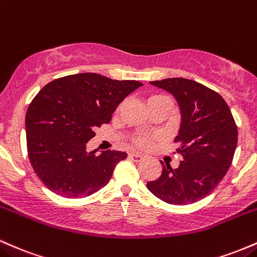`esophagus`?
I'll return each mask as SVG.
<instances>
[{"label": "esophagus", "instance_id": "esophagus-1", "mask_svg": "<svg viewBox=\"0 0 257 257\" xmlns=\"http://www.w3.org/2000/svg\"><path fill=\"white\" fill-rule=\"evenodd\" d=\"M128 157H130V159H132L134 161H142L144 159L143 155L138 154V153H131Z\"/></svg>", "mask_w": 257, "mask_h": 257}]
</instances>
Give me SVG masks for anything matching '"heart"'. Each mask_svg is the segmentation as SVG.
<instances>
[{"label": "heart", "instance_id": "1", "mask_svg": "<svg viewBox=\"0 0 257 257\" xmlns=\"http://www.w3.org/2000/svg\"><path fill=\"white\" fill-rule=\"evenodd\" d=\"M160 99H170V98L167 96H164V94H155V96H152L149 98L148 103L155 102V100H160ZM134 143L136 144L137 147H140V148H149V147L152 146V138L146 137V136H140L135 138Z\"/></svg>", "mask_w": 257, "mask_h": 257}]
</instances>
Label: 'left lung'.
<instances>
[{"mask_svg": "<svg viewBox=\"0 0 257 257\" xmlns=\"http://www.w3.org/2000/svg\"><path fill=\"white\" fill-rule=\"evenodd\" d=\"M172 94L182 115L175 142L183 160L177 169L163 165L147 188L160 200L187 205L209 195L228 171L238 142V127L226 100L217 92L183 77L151 81Z\"/></svg>", "mask_w": 257, "mask_h": 257, "instance_id": "1", "label": "left lung"}]
</instances>
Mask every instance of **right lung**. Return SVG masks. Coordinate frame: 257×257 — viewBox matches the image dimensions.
I'll use <instances>...</instances> for the list:
<instances>
[{
	"label": "right lung",
	"mask_w": 257,
	"mask_h": 257,
	"mask_svg": "<svg viewBox=\"0 0 257 257\" xmlns=\"http://www.w3.org/2000/svg\"><path fill=\"white\" fill-rule=\"evenodd\" d=\"M143 83L82 73L47 83L25 116L31 166L50 191L65 198L88 197L106 186L125 152H86L94 130L111 120L116 106Z\"/></svg>",
	"instance_id": "right-lung-1"
}]
</instances>
